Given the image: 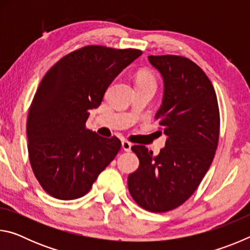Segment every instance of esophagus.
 <instances>
[{
    "label": "esophagus",
    "mask_w": 250,
    "mask_h": 250,
    "mask_svg": "<svg viewBox=\"0 0 250 250\" xmlns=\"http://www.w3.org/2000/svg\"><path fill=\"white\" fill-rule=\"evenodd\" d=\"M131 146L132 145L129 141H122V149H124L125 152H130L131 151Z\"/></svg>",
    "instance_id": "1"
}]
</instances>
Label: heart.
Segmentation results:
<instances>
[{"label": "heart", "mask_w": 250, "mask_h": 250, "mask_svg": "<svg viewBox=\"0 0 250 250\" xmlns=\"http://www.w3.org/2000/svg\"><path fill=\"white\" fill-rule=\"evenodd\" d=\"M138 83H152V84H155V80L153 78V76H152L150 73H141L139 75L138 77Z\"/></svg>", "instance_id": "b5f03b06"}]
</instances>
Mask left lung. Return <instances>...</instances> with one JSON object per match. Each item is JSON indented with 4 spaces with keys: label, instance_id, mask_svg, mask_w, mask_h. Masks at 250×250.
Masks as SVG:
<instances>
[{
    "label": "left lung",
    "instance_id": "left-lung-1",
    "mask_svg": "<svg viewBox=\"0 0 250 250\" xmlns=\"http://www.w3.org/2000/svg\"><path fill=\"white\" fill-rule=\"evenodd\" d=\"M147 59L163 79L155 120L167 139L158 155L145 146L131 147L140 166L128 176V188L142 208L163 213L183 204L208 171L217 149L219 110L213 84L195 62L174 55Z\"/></svg>",
    "mask_w": 250,
    "mask_h": 250
}]
</instances>
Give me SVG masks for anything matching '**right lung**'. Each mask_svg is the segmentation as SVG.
I'll return each instance as SVG.
<instances>
[{
    "label": "right lung",
    "mask_w": 250,
    "mask_h": 250,
    "mask_svg": "<svg viewBox=\"0 0 250 250\" xmlns=\"http://www.w3.org/2000/svg\"><path fill=\"white\" fill-rule=\"evenodd\" d=\"M141 54L86 46L66 55L44 76L26 131L33 172L49 195L64 201L83 196L115 159L119 139L100 137L86 129V121L117 76Z\"/></svg>",
    "instance_id": "right-lung-1"
}]
</instances>
